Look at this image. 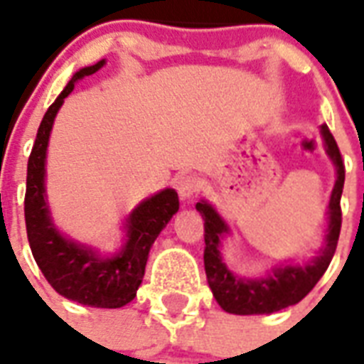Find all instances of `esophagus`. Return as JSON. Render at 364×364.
<instances>
[{
	"label": "esophagus",
	"mask_w": 364,
	"mask_h": 364,
	"mask_svg": "<svg viewBox=\"0 0 364 364\" xmlns=\"http://www.w3.org/2000/svg\"><path fill=\"white\" fill-rule=\"evenodd\" d=\"M200 187H202V185H200V179L196 176L177 177L176 188H177V193H179V196H181V200H191L193 196H196Z\"/></svg>",
	"instance_id": "1"
}]
</instances>
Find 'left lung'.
Returning a JSON list of instances; mask_svg holds the SVG:
<instances>
[{"label":"left lung","mask_w":364,"mask_h":364,"mask_svg":"<svg viewBox=\"0 0 364 364\" xmlns=\"http://www.w3.org/2000/svg\"><path fill=\"white\" fill-rule=\"evenodd\" d=\"M321 136L325 139L327 154L336 166V183H334L331 202H328V232L327 247L321 255L306 266H283L276 268L270 276L260 279H245L234 276L223 262L221 238L228 232L219 213L208 202H198L196 210L204 217V266L211 293L215 296L223 310L236 316H253V314H274L287 306H293L304 299L316 283L321 279L325 270L333 260L338 243L340 227H342V210H340V196L344 188L346 168L336 139L333 137L327 124L321 126Z\"/></svg>","instance_id":"8db88e82"}]
</instances>
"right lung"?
Segmentation results:
<instances>
[{
    "mask_svg": "<svg viewBox=\"0 0 364 364\" xmlns=\"http://www.w3.org/2000/svg\"><path fill=\"white\" fill-rule=\"evenodd\" d=\"M104 64L105 60H100L98 64L77 71L43 117L28 159L24 217L31 255L56 293L94 308H122L134 300L137 287L141 285L154 240L179 210L176 191L164 188L151 198L143 200L132 211L126 221L128 242L121 253L111 259H104L90 247L64 238L54 228L45 202V156L54 117L64 104V98L71 94L75 82L96 73Z\"/></svg>",
    "mask_w": 364,
    "mask_h": 364,
    "instance_id": "obj_1",
    "label": "right lung"
}]
</instances>
